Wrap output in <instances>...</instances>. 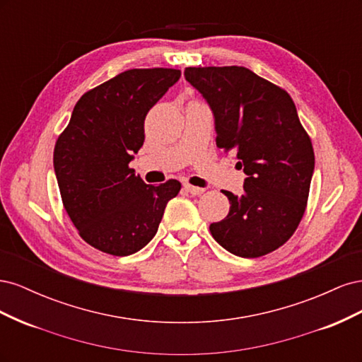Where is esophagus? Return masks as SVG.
Returning <instances> with one entry per match:
<instances>
[{
    "instance_id": "1",
    "label": "esophagus",
    "mask_w": 362,
    "mask_h": 362,
    "mask_svg": "<svg viewBox=\"0 0 362 362\" xmlns=\"http://www.w3.org/2000/svg\"><path fill=\"white\" fill-rule=\"evenodd\" d=\"M184 189L187 190L192 194H202L205 192V189L202 187H196V185H190V184H184Z\"/></svg>"
}]
</instances>
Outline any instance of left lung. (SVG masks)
Listing matches in <instances>:
<instances>
[{"mask_svg":"<svg viewBox=\"0 0 362 362\" xmlns=\"http://www.w3.org/2000/svg\"><path fill=\"white\" fill-rule=\"evenodd\" d=\"M184 76L211 108L216 145L233 152L246 173L242 196L222 190L231 206L210 225L211 235L237 257L266 255L298 228L314 172L296 105L286 90L243 66L185 68Z\"/></svg>","mask_w":362,"mask_h":362,"instance_id":"8db88e82","label":"left lung"}]
</instances>
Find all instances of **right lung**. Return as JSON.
Listing matches in <instances>:
<instances>
[{"label":"right lung","mask_w":362,"mask_h":362,"mask_svg":"<svg viewBox=\"0 0 362 362\" xmlns=\"http://www.w3.org/2000/svg\"><path fill=\"white\" fill-rule=\"evenodd\" d=\"M181 71L129 69L84 93L54 148L64 210L84 242L127 257L157 234L168 202L181 190L169 180L148 185L128 164L144 146L145 117Z\"/></svg>","instance_id":"right-lung-1"}]
</instances>
